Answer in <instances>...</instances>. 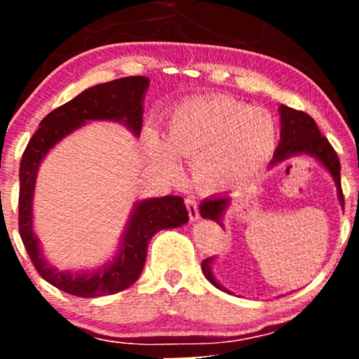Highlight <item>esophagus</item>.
I'll return each instance as SVG.
<instances>
[{"label":"esophagus","instance_id":"obj_1","mask_svg":"<svg viewBox=\"0 0 359 359\" xmlns=\"http://www.w3.org/2000/svg\"><path fill=\"white\" fill-rule=\"evenodd\" d=\"M185 205H187L189 217H191L192 221L199 219V205H197L196 197H192V196H187V197H185Z\"/></svg>","mask_w":359,"mask_h":359}]
</instances>
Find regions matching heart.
<instances>
[{"instance_id": "obj_1", "label": "heart", "mask_w": 359, "mask_h": 359, "mask_svg": "<svg viewBox=\"0 0 359 359\" xmlns=\"http://www.w3.org/2000/svg\"><path fill=\"white\" fill-rule=\"evenodd\" d=\"M278 128L269 111L226 96L192 97L172 111L167 143L154 131L148 142L167 170L177 168L175 154L192 160L201 187L221 191L253 177L277 147Z\"/></svg>"}]
</instances>
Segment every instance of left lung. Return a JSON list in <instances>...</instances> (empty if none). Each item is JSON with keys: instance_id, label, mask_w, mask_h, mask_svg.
<instances>
[{"instance_id": "obj_1", "label": "left lung", "mask_w": 359, "mask_h": 359, "mask_svg": "<svg viewBox=\"0 0 359 359\" xmlns=\"http://www.w3.org/2000/svg\"><path fill=\"white\" fill-rule=\"evenodd\" d=\"M278 109L282 130H280V143L277 147V151H275L273 155V160H271V165L282 162V160H285L292 155L307 154L316 156V158L331 172L332 179H334V182L337 185V197H339V203L344 208V196L343 189H341V163L334 148H332L331 143L327 142V138L320 135L316 121L309 116L307 113L292 109L285 104L280 106ZM229 203H231V201H229L228 194L209 197V199L203 201L199 205L201 216H203L204 219L216 221L217 224L222 226V214L226 212V208H228ZM211 262L212 258L209 257L205 258L203 265H201L203 266L204 277L216 288L228 292L224 287H221L219 283L216 282V278H214L211 271Z\"/></svg>"}]
</instances>
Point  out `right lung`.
<instances>
[{"mask_svg": "<svg viewBox=\"0 0 359 359\" xmlns=\"http://www.w3.org/2000/svg\"><path fill=\"white\" fill-rule=\"evenodd\" d=\"M148 77L130 76L86 89L65 104L48 113L30 138L20 162L18 229L28 257L40 277L53 287L77 297H101L125 290L137 282L147 259L148 241L155 233L179 228L189 221L184 199L177 196L156 197L137 204L123 236L121 250L111 263L93 271H62L47 265L34 234L35 179L40 162L47 151L90 119H109L126 125L140 135L143 125V94L148 89Z\"/></svg>", "mask_w": 359, "mask_h": 359, "instance_id": "1", "label": "right lung"}]
</instances>
